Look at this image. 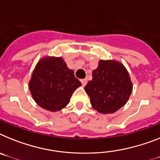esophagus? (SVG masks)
Masks as SVG:
<instances>
[{
	"instance_id": "1",
	"label": "esophagus",
	"mask_w": 160,
	"mask_h": 160,
	"mask_svg": "<svg viewBox=\"0 0 160 160\" xmlns=\"http://www.w3.org/2000/svg\"><path fill=\"white\" fill-rule=\"evenodd\" d=\"M80 82H81V84H82L83 86H84V85H86V84H87V80H86V79H83V80H80Z\"/></svg>"
}]
</instances>
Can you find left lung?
<instances>
[{
	"mask_svg": "<svg viewBox=\"0 0 160 160\" xmlns=\"http://www.w3.org/2000/svg\"><path fill=\"white\" fill-rule=\"evenodd\" d=\"M84 89L92 107L102 114H111L125 105L132 84L124 66L114 60H100L92 72V80Z\"/></svg>",
	"mask_w": 160,
	"mask_h": 160,
	"instance_id": "obj_1",
	"label": "left lung"
}]
</instances>
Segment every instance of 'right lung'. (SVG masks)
Returning <instances> with one entry per match:
<instances>
[{"label": "right lung", "mask_w": 160, "mask_h": 160, "mask_svg": "<svg viewBox=\"0 0 160 160\" xmlns=\"http://www.w3.org/2000/svg\"><path fill=\"white\" fill-rule=\"evenodd\" d=\"M81 83L62 58H41L32 72L29 89L35 102L44 109L58 111L68 105Z\"/></svg>", "instance_id": "add662e5"}]
</instances>
